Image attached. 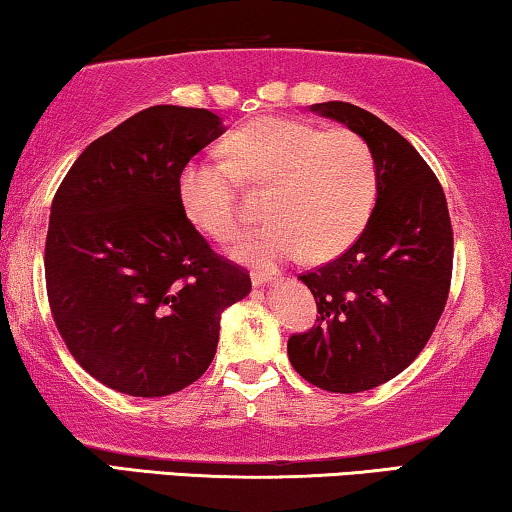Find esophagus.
Listing matches in <instances>:
<instances>
[{
	"instance_id": "obj_1",
	"label": "esophagus",
	"mask_w": 512,
	"mask_h": 512,
	"mask_svg": "<svg viewBox=\"0 0 512 512\" xmlns=\"http://www.w3.org/2000/svg\"><path fill=\"white\" fill-rule=\"evenodd\" d=\"M275 272H261V270H256V272H251V284L254 286H265V284H272L275 282Z\"/></svg>"
}]
</instances>
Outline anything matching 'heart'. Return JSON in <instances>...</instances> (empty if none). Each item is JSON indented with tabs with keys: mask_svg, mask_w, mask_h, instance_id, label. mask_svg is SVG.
<instances>
[{
	"mask_svg": "<svg viewBox=\"0 0 512 512\" xmlns=\"http://www.w3.org/2000/svg\"><path fill=\"white\" fill-rule=\"evenodd\" d=\"M228 160L195 158L179 174L188 219L216 242L240 233L244 209L237 177L270 186L265 226L235 244L244 263H277L307 251L324 261L363 233L377 195L375 158L349 130L324 132L291 118H261L226 142Z\"/></svg>",
	"mask_w": 512,
	"mask_h": 512,
	"instance_id": "heart-1",
	"label": "heart"
}]
</instances>
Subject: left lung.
I'll list each match as a JSON object with an SVG mask.
<instances>
[{"label":"left lung","mask_w":512,"mask_h":512,"mask_svg":"<svg viewBox=\"0 0 512 512\" xmlns=\"http://www.w3.org/2000/svg\"><path fill=\"white\" fill-rule=\"evenodd\" d=\"M368 144L377 170L373 214L335 261L298 277L317 300V324L289 338L300 377L359 394L403 373L429 342L452 277V226L436 174L408 139L349 102L312 104Z\"/></svg>","instance_id":"obj_1"}]
</instances>
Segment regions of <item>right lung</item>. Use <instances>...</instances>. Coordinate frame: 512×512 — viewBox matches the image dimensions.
<instances>
[{
    "mask_svg": "<svg viewBox=\"0 0 512 512\" xmlns=\"http://www.w3.org/2000/svg\"><path fill=\"white\" fill-rule=\"evenodd\" d=\"M223 132L209 109L149 107L95 139L53 198L55 326L81 368L121 394L158 398L202 377L223 310L251 291L179 200L184 165Z\"/></svg>",
    "mask_w": 512,
    "mask_h": 512,
    "instance_id": "add662e5",
    "label": "right lung"
}]
</instances>
